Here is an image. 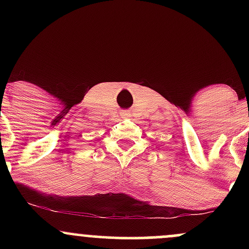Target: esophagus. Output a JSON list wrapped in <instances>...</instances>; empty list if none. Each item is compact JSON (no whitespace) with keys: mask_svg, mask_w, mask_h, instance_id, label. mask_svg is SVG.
<instances>
[{"mask_svg":"<svg viewBox=\"0 0 249 249\" xmlns=\"http://www.w3.org/2000/svg\"><path fill=\"white\" fill-rule=\"evenodd\" d=\"M122 116L123 117H128V112H127V111H124V112H122Z\"/></svg>","mask_w":249,"mask_h":249,"instance_id":"34e87169","label":"esophagus"}]
</instances>
